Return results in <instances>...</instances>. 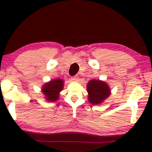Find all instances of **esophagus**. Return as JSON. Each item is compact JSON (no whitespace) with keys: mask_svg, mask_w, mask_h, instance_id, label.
Here are the masks:
<instances>
[{"mask_svg":"<svg viewBox=\"0 0 152 152\" xmlns=\"http://www.w3.org/2000/svg\"><path fill=\"white\" fill-rule=\"evenodd\" d=\"M71 80L72 81H74V82H77L79 80V77L78 76H74V77H71Z\"/></svg>","mask_w":152,"mask_h":152,"instance_id":"esophagus-1","label":"esophagus"}]
</instances>
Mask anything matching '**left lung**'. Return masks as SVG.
Segmentation results:
<instances>
[{"mask_svg": "<svg viewBox=\"0 0 152 152\" xmlns=\"http://www.w3.org/2000/svg\"><path fill=\"white\" fill-rule=\"evenodd\" d=\"M88 102L92 104L102 103L111 95V90L107 83L99 80H90L87 84Z\"/></svg>", "mask_w": 152, "mask_h": 152, "instance_id": "1", "label": "left lung"}]
</instances>
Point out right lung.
<instances>
[{
  "instance_id": "obj_1",
  "label": "right lung",
  "mask_w": 152,
  "mask_h": 152,
  "mask_svg": "<svg viewBox=\"0 0 152 152\" xmlns=\"http://www.w3.org/2000/svg\"><path fill=\"white\" fill-rule=\"evenodd\" d=\"M64 81L61 79H55L43 85L42 93L48 102H55L59 97V93L64 88Z\"/></svg>"
}]
</instances>
